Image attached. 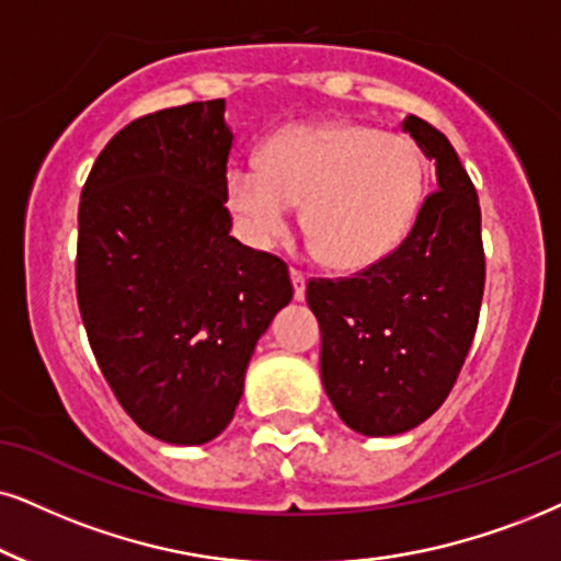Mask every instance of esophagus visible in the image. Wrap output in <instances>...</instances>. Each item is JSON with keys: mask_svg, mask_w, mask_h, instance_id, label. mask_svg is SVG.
I'll use <instances>...</instances> for the list:
<instances>
[{"mask_svg": "<svg viewBox=\"0 0 561 561\" xmlns=\"http://www.w3.org/2000/svg\"><path fill=\"white\" fill-rule=\"evenodd\" d=\"M289 279H293L295 300H305V274L300 268H289Z\"/></svg>", "mask_w": 561, "mask_h": 561, "instance_id": "1", "label": "esophagus"}]
</instances>
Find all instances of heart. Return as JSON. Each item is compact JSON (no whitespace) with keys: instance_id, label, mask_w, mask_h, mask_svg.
<instances>
[{"instance_id":"obj_1","label":"heart","mask_w":561,"mask_h":561,"mask_svg":"<svg viewBox=\"0 0 561 561\" xmlns=\"http://www.w3.org/2000/svg\"><path fill=\"white\" fill-rule=\"evenodd\" d=\"M427 168L409 137L373 126L325 122L276 131L256 165L225 173V204L251 245L287 232L302 204V230L331 268H365L407 238L422 207Z\"/></svg>"}]
</instances>
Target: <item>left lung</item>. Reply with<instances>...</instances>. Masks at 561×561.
Here are the masks:
<instances>
[{
    "mask_svg": "<svg viewBox=\"0 0 561 561\" xmlns=\"http://www.w3.org/2000/svg\"><path fill=\"white\" fill-rule=\"evenodd\" d=\"M435 160L409 236L354 276L310 279L308 305L321 325V380L346 427L399 435L443 407L477 333L484 295V243L477 188L435 126L403 122Z\"/></svg>",
    "mask_w": 561,
    "mask_h": 561,
    "instance_id": "1",
    "label": "left lung"
}]
</instances>
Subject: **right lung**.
<instances>
[{"label":"right lung","mask_w":561,"mask_h":561,"mask_svg":"<svg viewBox=\"0 0 561 561\" xmlns=\"http://www.w3.org/2000/svg\"><path fill=\"white\" fill-rule=\"evenodd\" d=\"M222 113L217 98L124 126L98 154L77 215L92 354L126 414L170 445L228 427L259 336L293 300L285 261L230 236Z\"/></svg>","instance_id":"right-lung-1"}]
</instances>
